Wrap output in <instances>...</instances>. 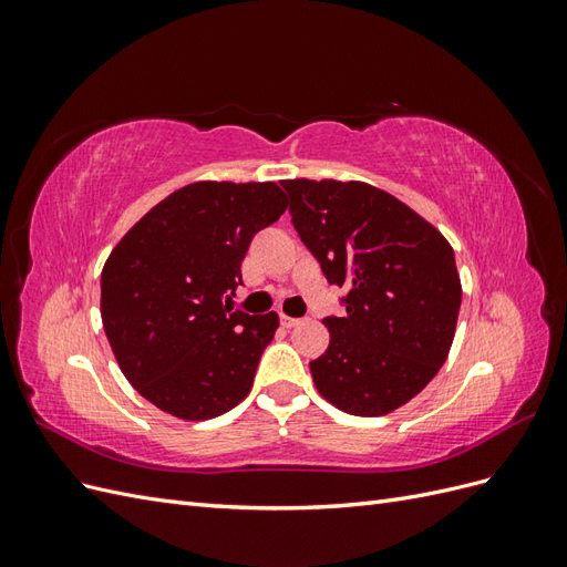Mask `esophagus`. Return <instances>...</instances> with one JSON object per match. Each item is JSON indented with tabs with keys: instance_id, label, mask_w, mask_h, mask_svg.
Wrapping results in <instances>:
<instances>
[{
	"instance_id": "obj_1",
	"label": "esophagus",
	"mask_w": 567,
	"mask_h": 567,
	"mask_svg": "<svg viewBox=\"0 0 567 567\" xmlns=\"http://www.w3.org/2000/svg\"><path fill=\"white\" fill-rule=\"evenodd\" d=\"M298 323H300V319L281 315V326H284V329H293V326H298Z\"/></svg>"
}]
</instances>
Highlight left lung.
I'll use <instances>...</instances> for the list:
<instances>
[{"label": "left lung", "instance_id": "1", "mask_svg": "<svg viewBox=\"0 0 567 567\" xmlns=\"http://www.w3.org/2000/svg\"><path fill=\"white\" fill-rule=\"evenodd\" d=\"M290 221L323 277L348 288L326 317V352L310 362L323 400L352 416H383L435 379L450 354L461 281L433 225L364 182L286 179Z\"/></svg>", "mask_w": 567, "mask_h": 567}]
</instances>
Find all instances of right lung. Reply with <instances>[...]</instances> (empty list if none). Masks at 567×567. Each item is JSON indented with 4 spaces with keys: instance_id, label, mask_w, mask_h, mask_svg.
Segmentation results:
<instances>
[{
    "instance_id": "add662e5",
    "label": "right lung",
    "mask_w": 567,
    "mask_h": 567,
    "mask_svg": "<svg viewBox=\"0 0 567 567\" xmlns=\"http://www.w3.org/2000/svg\"><path fill=\"white\" fill-rule=\"evenodd\" d=\"M288 200L274 182H196L123 236L101 271V319L132 388L184 421L246 400L277 312L234 310L252 236Z\"/></svg>"
}]
</instances>
